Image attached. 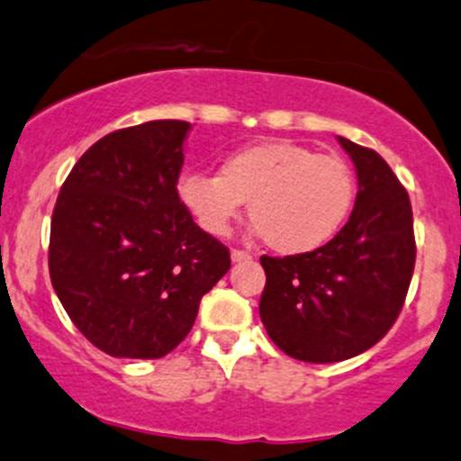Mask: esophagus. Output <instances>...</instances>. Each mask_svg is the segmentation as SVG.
<instances>
[{"label":"esophagus","instance_id":"34e87169","mask_svg":"<svg viewBox=\"0 0 461 461\" xmlns=\"http://www.w3.org/2000/svg\"><path fill=\"white\" fill-rule=\"evenodd\" d=\"M230 259L232 261H249V259H252V255L249 250L235 249V250H230Z\"/></svg>","mask_w":461,"mask_h":461}]
</instances>
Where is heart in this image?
Returning <instances> with one entry per match:
<instances>
[{"label": "heart", "instance_id": "b5f03b06", "mask_svg": "<svg viewBox=\"0 0 461 461\" xmlns=\"http://www.w3.org/2000/svg\"><path fill=\"white\" fill-rule=\"evenodd\" d=\"M356 195L349 165L288 140H264L226 156L220 173L191 171L177 197L195 224L226 235L250 202V217L270 249L303 255L323 249L348 220Z\"/></svg>", "mask_w": 461, "mask_h": 461}]
</instances>
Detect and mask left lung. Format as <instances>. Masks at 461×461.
<instances>
[{"label": "left lung", "instance_id": "obj_1", "mask_svg": "<svg viewBox=\"0 0 461 461\" xmlns=\"http://www.w3.org/2000/svg\"><path fill=\"white\" fill-rule=\"evenodd\" d=\"M339 142L358 177L348 224L323 249L261 257V321L272 343L303 363H339L374 348L398 319L415 266L407 189L380 153Z\"/></svg>", "mask_w": 461, "mask_h": 461}]
</instances>
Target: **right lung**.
Here are the masks:
<instances>
[{
    "label": "right lung",
    "mask_w": 461,
    "mask_h": 461,
    "mask_svg": "<svg viewBox=\"0 0 461 461\" xmlns=\"http://www.w3.org/2000/svg\"><path fill=\"white\" fill-rule=\"evenodd\" d=\"M191 125L151 121L78 158L50 226L52 288L87 340L116 358H162L186 339L230 252L177 197Z\"/></svg>",
    "instance_id": "obj_1"
}]
</instances>
